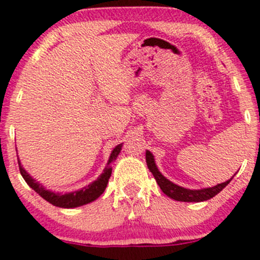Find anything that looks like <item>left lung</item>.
<instances>
[{"label": "left lung", "instance_id": "1", "mask_svg": "<svg viewBox=\"0 0 260 260\" xmlns=\"http://www.w3.org/2000/svg\"><path fill=\"white\" fill-rule=\"evenodd\" d=\"M145 159H147V165L149 171L152 172L153 176H154L155 181L159 185L160 190L165 192L167 197H170L171 199L179 200V202H204V200H208L211 198L216 197L221 190H223L224 187L229 185V182L231 180L226 182H222V184L216 185L213 187H207V189H200V190H190L185 189V187L179 186V185L174 184L170 180L166 179L159 171H158L157 166H155L154 157H153L152 153L149 150H147L145 153Z\"/></svg>", "mask_w": 260, "mask_h": 260}]
</instances>
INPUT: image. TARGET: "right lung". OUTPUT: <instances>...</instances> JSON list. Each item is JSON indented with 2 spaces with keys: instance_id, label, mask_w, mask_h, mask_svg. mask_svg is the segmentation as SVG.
Returning <instances> with one entry per match:
<instances>
[{
  "instance_id": "right-lung-1",
  "label": "right lung",
  "mask_w": 260,
  "mask_h": 260,
  "mask_svg": "<svg viewBox=\"0 0 260 260\" xmlns=\"http://www.w3.org/2000/svg\"><path fill=\"white\" fill-rule=\"evenodd\" d=\"M122 144H118L115 149L112 150L110 155V159H108L107 166L106 169L103 170L102 175L98 177L95 181L91 182L88 186L83 187L81 190L73 192H66V194H60V192H53L46 190L42 186L39 182H37L25 170L23 169V166L20 165V160H19V170H20L21 176L24 177V180L26 181V184L31 187L36 192H38L44 200H47L48 203L53 204L56 207H60V208H75V207L84 206V204H88V203L93 202L97 198H100L101 195L105 191L106 186L108 184V180H110L111 174H112V167H111V163L117 158V155L120 154V150Z\"/></svg>"
}]
</instances>
